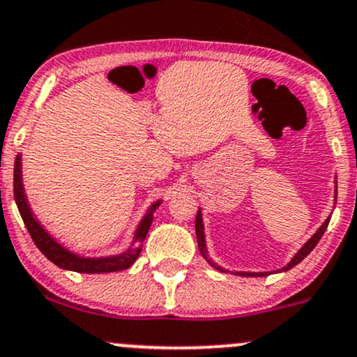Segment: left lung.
<instances>
[{"label":"left lung","instance_id":"left-lung-1","mask_svg":"<svg viewBox=\"0 0 357 357\" xmlns=\"http://www.w3.org/2000/svg\"><path fill=\"white\" fill-rule=\"evenodd\" d=\"M336 197H337V188H336V192H334V201H336ZM329 220H331V218H328V220H326V221L323 222V225H321L319 229H317L316 233L311 236V239H307V243L304 244V246H303L301 249H299L298 252H296V255L293 256V259H291L289 263H287V264L284 266V268L279 269V271H287V269L294 268L296 264L301 263V261L304 259V257H306V256L309 255V252H311L312 249H314L316 244L319 243V239L323 238V234H324L326 227H328V225H329ZM196 238H197V246H199V252H201V255H203L204 259L208 261V263L211 264L214 269H218V271H227V269L221 268L220 264H216V263H214V261L211 259V257H209L208 246H206L204 222H203V213H201V208L197 209V214H196ZM271 273H274V271H269V273H246V271H236L234 274H236V276H252V278H257V276H268V274H271Z\"/></svg>","mask_w":357,"mask_h":357}]
</instances>
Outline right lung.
I'll list each match as a JSON object with an SVG mask.
<instances>
[{"mask_svg":"<svg viewBox=\"0 0 357 357\" xmlns=\"http://www.w3.org/2000/svg\"><path fill=\"white\" fill-rule=\"evenodd\" d=\"M13 191H15V201L18 206L21 218H23L24 226H26L29 236L36 244L38 249L45 255L51 263H54L58 268L66 269V271H75V273H84V274H101V273H114V271H123L128 269L135 263L139 256L141 248H143V241L148 234L149 226L153 222V214L156 211L158 206L161 204V199L154 201L149 206L148 211L143 216V220L139 221L135 238H132L131 246L121 255L114 256H102V257H86L76 252L70 251L68 248H64L63 244H59L56 239L51 236L45 227L41 226V222L36 220L29 203L26 199V192H24L23 186V171H21V154H18L15 160V176H13Z\"/></svg>","mask_w":357,"mask_h":357,"instance_id":"1","label":"right lung"}]
</instances>
